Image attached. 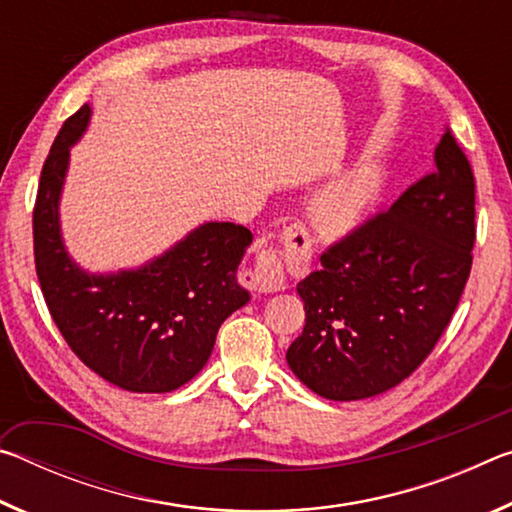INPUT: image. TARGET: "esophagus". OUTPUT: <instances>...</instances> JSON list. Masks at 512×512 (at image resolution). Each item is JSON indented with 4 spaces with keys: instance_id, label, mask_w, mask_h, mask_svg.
<instances>
[{
    "instance_id": "esophagus-1",
    "label": "esophagus",
    "mask_w": 512,
    "mask_h": 512,
    "mask_svg": "<svg viewBox=\"0 0 512 512\" xmlns=\"http://www.w3.org/2000/svg\"><path fill=\"white\" fill-rule=\"evenodd\" d=\"M282 241H284V246L296 250L300 264L309 262L311 241H309L305 230L298 228V225H293V228L282 232ZM248 277H250V287H253L257 293L280 291V289H284V280H287V275H284L282 259L277 257V253L271 248L257 250L253 264H250Z\"/></svg>"
}]
</instances>
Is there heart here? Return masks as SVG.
<instances>
[{
    "mask_svg": "<svg viewBox=\"0 0 512 512\" xmlns=\"http://www.w3.org/2000/svg\"><path fill=\"white\" fill-rule=\"evenodd\" d=\"M386 189V176L379 167L363 164L341 173L311 198L307 219L316 235L341 241L359 232L375 212Z\"/></svg>",
    "mask_w": 512,
    "mask_h": 512,
    "instance_id": "heart-1",
    "label": "heart"
}]
</instances>
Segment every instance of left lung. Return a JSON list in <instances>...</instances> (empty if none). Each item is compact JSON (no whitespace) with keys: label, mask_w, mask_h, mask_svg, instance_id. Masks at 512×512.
I'll return each mask as SVG.
<instances>
[{"label":"left lung","mask_w":512,"mask_h":512,"mask_svg":"<svg viewBox=\"0 0 512 512\" xmlns=\"http://www.w3.org/2000/svg\"><path fill=\"white\" fill-rule=\"evenodd\" d=\"M433 164L298 282L305 329L287 363L325 400L391 391L427 359L461 300L476 232L474 176L449 128Z\"/></svg>","instance_id":"1"}]
</instances>
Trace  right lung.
I'll list each match as a JSON object with an SVG mask.
<instances>
[{
	"label": "right lung",
	"mask_w": 512,
	"mask_h": 512,
	"mask_svg": "<svg viewBox=\"0 0 512 512\" xmlns=\"http://www.w3.org/2000/svg\"><path fill=\"white\" fill-rule=\"evenodd\" d=\"M90 103L69 117L42 167L33 250L49 314L85 366L131 393H171L210 359L216 332L250 300L237 268L253 244L244 225L207 221L142 266L90 273L60 230L69 151L88 131Z\"/></svg>",
	"instance_id": "right-lung-1"
}]
</instances>
